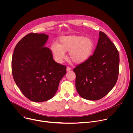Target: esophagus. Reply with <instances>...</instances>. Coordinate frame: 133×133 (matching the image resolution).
Returning a JSON list of instances; mask_svg holds the SVG:
<instances>
[{"instance_id": "esophagus-1", "label": "esophagus", "mask_w": 133, "mask_h": 133, "mask_svg": "<svg viewBox=\"0 0 133 133\" xmlns=\"http://www.w3.org/2000/svg\"><path fill=\"white\" fill-rule=\"evenodd\" d=\"M71 69V68L69 67H67V68H66V70H67V71H70Z\"/></svg>"}]
</instances>
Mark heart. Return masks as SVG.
<instances>
[{
	"instance_id": "b5f03b06",
	"label": "heart",
	"mask_w": 133,
	"mask_h": 133,
	"mask_svg": "<svg viewBox=\"0 0 133 133\" xmlns=\"http://www.w3.org/2000/svg\"><path fill=\"white\" fill-rule=\"evenodd\" d=\"M94 49V43L89 37L83 36H68L60 38L58 43H53L51 50L57 62L61 63L69 52L70 59L81 64L88 59Z\"/></svg>"
}]
</instances>
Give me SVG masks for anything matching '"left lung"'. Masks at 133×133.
I'll list each match as a JSON object with an SVG mask.
<instances>
[{"label": "left lung", "instance_id": "left-lung-1", "mask_svg": "<svg viewBox=\"0 0 133 133\" xmlns=\"http://www.w3.org/2000/svg\"><path fill=\"white\" fill-rule=\"evenodd\" d=\"M93 55L74 69L76 88L83 98L99 100L115 85L119 73V55L115 45L103 32Z\"/></svg>", "mask_w": 133, "mask_h": 133}]
</instances>
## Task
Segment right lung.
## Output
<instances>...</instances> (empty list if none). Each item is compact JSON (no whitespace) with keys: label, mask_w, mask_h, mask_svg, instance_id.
<instances>
[{"label":"right lung","mask_w":133,"mask_h":133,"mask_svg":"<svg viewBox=\"0 0 133 133\" xmlns=\"http://www.w3.org/2000/svg\"><path fill=\"white\" fill-rule=\"evenodd\" d=\"M48 36L30 33L18 43L12 56L14 79L22 92L35 102L54 97L66 67L54 61L51 51L45 47Z\"/></svg>","instance_id":"obj_1"}]
</instances>
